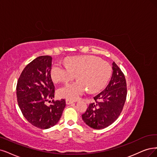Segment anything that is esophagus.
I'll use <instances>...</instances> for the list:
<instances>
[{
  "label": "esophagus",
  "mask_w": 157,
  "mask_h": 157,
  "mask_svg": "<svg viewBox=\"0 0 157 157\" xmlns=\"http://www.w3.org/2000/svg\"><path fill=\"white\" fill-rule=\"evenodd\" d=\"M66 103L67 104V105H71V104L72 103H74V101H72V100H66Z\"/></svg>",
  "instance_id": "obj_1"
}]
</instances>
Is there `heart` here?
<instances>
[{
  "instance_id": "obj_1",
  "label": "heart",
  "mask_w": 157,
  "mask_h": 157,
  "mask_svg": "<svg viewBox=\"0 0 157 157\" xmlns=\"http://www.w3.org/2000/svg\"><path fill=\"white\" fill-rule=\"evenodd\" d=\"M66 67L59 63L52 66L50 75L55 83H66L76 75L79 79L62 86L57 91L60 98L75 100L87 90L96 92L105 86L111 75L110 64L94 56H74L65 61Z\"/></svg>"
}]
</instances>
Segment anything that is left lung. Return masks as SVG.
<instances>
[{"label": "left lung", "instance_id": "obj_1", "mask_svg": "<svg viewBox=\"0 0 157 157\" xmlns=\"http://www.w3.org/2000/svg\"><path fill=\"white\" fill-rule=\"evenodd\" d=\"M113 74L107 87L94 99L85 113L84 122L94 129H101L111 125L122 111L127 96L126 81L123 72L114 62Z\"/></svg>", "mask_w": 157, "mask_h": 157}]
</instances>
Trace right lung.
Segmentation results:
<instances>
[{
	"label": "right lung",
	"instance_id": "add662e5",
	"mask_svg": "<svg viewBox=\"0 0 157 157\" xmlns=\"http://www.w3.org/2000/svg\"><path fill=\"white\" fill-rule=\"evenodd\" d=\"M52 57L42 56L33 59L23 70L17 85L19 107L25 118L39 129L50 128L60 120L65 100H52V105L45 104L54 98V85L51 78Z\"/></svg>",
	"mask_w": 157,
	"mask_h": 157
}]
</instances>
